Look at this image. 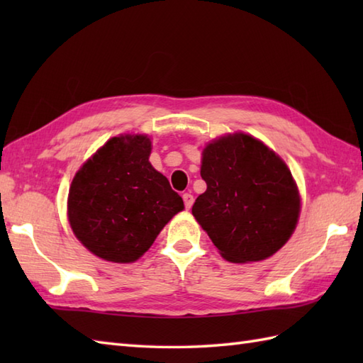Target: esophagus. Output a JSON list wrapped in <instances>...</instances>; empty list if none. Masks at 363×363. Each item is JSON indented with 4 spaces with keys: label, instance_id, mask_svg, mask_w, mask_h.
<instances>
[{
    "label": "esophagus",
    "instance_id": "obj_1",
    "mask_svg": "<svg viewBox=\"0 0 363 363\" xmlns=\"http://www.w3.org/2000/svg\"><path fill=\"white\" fill-rule=\"evenodd\" d=\"M182 199H184V206H186V209L190 211L191 206H194V195L184 194V195H182Z\"/></svg>",
    "mask_w": 363,
    "mask_h": 363
}]
</instances>
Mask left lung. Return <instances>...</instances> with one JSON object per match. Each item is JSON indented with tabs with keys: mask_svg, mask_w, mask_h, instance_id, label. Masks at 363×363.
<instances>
[{
	"mask_svg": "<svg viewBox=\"0 0 363 363\" xmlns=\"http://www.w3.org/2000/svg\"><path fill=\"white\" fill-rule=\"evenodd\" d=\"M207 184L191 213L233 264L273 256L291 237L301 198L289 167L257 138L237 133L206 145Z\"/></svg>",
	"mask_w": 363,
	"mask_h": 363,
	"instance_id": "1",
	"label": "left lung"
}]
</instances>
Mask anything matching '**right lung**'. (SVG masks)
Segmentation results:
<instances>
[{
	"instance_id": "obj_1",
	"label": "right lung",
	"mask_w": 363,
	"mask_h": 363,
	"mask_svg": "<svg viewBox=\"0 0 363 363\" xmlns=\"http://www.w3.org/2000/svg\"><path fill=\"white\" fill-rule=\"evenodd\" d=\"M143 134L112 137L74 174L68 191V221L95 256L129 264L150 250L177 212L182 198L150 162Z\"/></svg>"
}]
</instances>
